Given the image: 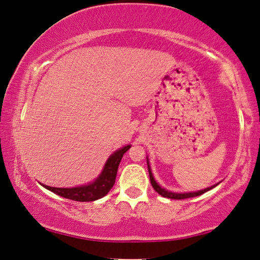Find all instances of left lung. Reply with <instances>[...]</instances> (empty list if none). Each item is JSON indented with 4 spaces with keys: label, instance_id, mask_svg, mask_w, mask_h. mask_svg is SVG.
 <instances>
[{
    "label": "left lung",
    "instance_id": "8db88e82",
    "mask_svg": "<svg viewBox=\"0 0 260 260\" xmlns=\"http://www.w3.org/2000/svg\"><path fill=\"white\" fill-rule=\"evenodd\" d=\"M147 165H148V173H149V179H150V183H152L154 190L156 191L157 193H160L161 196L164 197H167V199H173V200H184V199H190V197H195V196H200L202 195V193L207 192L209 190H211L212 188H215L217 184L215 185H211V187L209 188H205L203 190H200V191H195V192H183V193H179V192H172V191H168L166 190V189L161 188L160 185L157 184V182L154 180V176L152 174V170H150V166H149V162H148V157H147Z\"/></svg>",
    "mask_w": 260,
    "mask_h": 260
}]
</instances>
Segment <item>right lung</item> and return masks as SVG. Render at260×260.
<instances>
[{
    "label": "right lung",
    "instance_id": "right-lung-1",
    "mask_svg": "<svg viewBox=\"0 0 260 260\" xmlns=\"http://www.w3.org/2000/svg\"><path fill=\"white\" fill-rule=\"evenodd\" d=\"M129 148L131 145L125 146L112 154L106 161L102 174L92 183L75 188H55L49 187V185L45 184L42 185L48 189V190L55 192L56 195H59L72 201H78V202H91V201L102 199L114 185L120 161H121L123 154Z\"/></svg>",
    "mask_w": 260,
    "mask_h": 260
}]
</instances>
